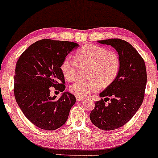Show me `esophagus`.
Wrapping results in <instances>:
<instances>
[{"mask_svg":"<svg viewBox=\"0 0 158 158\" xmlns=\"http://www.w3.org/2000/svg\"><path fill=\"white\" fill-rule=\"evenodd\" d=\"M75 98H76V100L78 101H83L84 99L83 97H81V96H75Z\"/></svg>","mask_w":158,"mask_h":158,"instance_id":"esophagus-1","label":"esophagus"}]
</instances>
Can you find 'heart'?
Returning <instances> with one entry per match:
<instances>
[{"mask_svg":"<svg viewBox=\"0 0 158 158\" xmlns=\"http://www.w3.org/2000/svg\"><path fill=\"white\" fill-rule=\"evenodd\" d=\"M88 66V77L78 80L70 87L71 93L79 96H88L102 87L109 85L117 77L121 67L120 57L114 52L103 47L88 44L80 48L75 54V60L66 57L60 69L64 78L72 81L76 78L77 68Z\"/></svg>","mask_w":158,"mask_h":158,"instance_id":"1","label":"heart"}]
</instances>
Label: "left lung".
<instances>
[{"instance_id":"8db88e82","label":"left lung","mask_w":158,"mask_h":158,"mask_svg":"<svg viewBox=\"0 0 158 158\" xmlns=\"http://www.w3.org/2000/svg\"><path fill=\"white\" fill-rule=\"evenodd\" d=\"M97 42L116 49L121 67L113 83L99 94L104 100L96 101L90 119L99 129L114 130L128 122L142 105L147 84L145 64L138 52L126 41L110 39ZM109 97L111 102L106 105L105 102Z\"/></svg>"}]
</instances>
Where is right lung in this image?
Listing matches in <instances>:
<instances>
[{"label": "right lung", "mask_w": 158, "mask_h": 158, "mask_svg": "<svg viewBox=\"0 0 158 158\" xmlns=\"http://www.w3.org/2000/svg\"><path fill=\"white\" fill-rule=\"evenodd\" d=\"M79 44L67 41L42 40L30 45L17 61L14 96L30 122L44 130H55L68 119L76 99L64 91L57 100L50 96V87L63 92L64 77L60 66Z\"/></svg>", "instance_id": "right-lung-1"}]
</instances>
